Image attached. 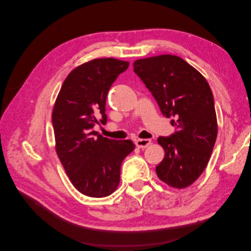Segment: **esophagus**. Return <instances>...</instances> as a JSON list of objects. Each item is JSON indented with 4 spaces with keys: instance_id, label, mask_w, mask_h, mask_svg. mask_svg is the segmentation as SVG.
<instances>
[{
    "instance_id": "obj_1",
    "label": "esophagus",
    "mask_w": 251,
    "mask_h": 251,
    "mask_svg": "<svg viewBox=\"0 0 251 251\" xmlns=\"http://www.w3.org/2000/svg\"><path fill=\"white\" fill-rule=\"evenodd\" d=\"M151 143V139H137V140L135 141L136 147L139 148V149H144V148H147V147H149V146H150Z\"/></svg>"
}]
</instances>
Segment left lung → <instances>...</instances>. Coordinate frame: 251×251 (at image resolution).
I'll return each instance as SVG.
<instances>
[{
    "instance_id": "8db88e82",
    "label": "left lung",
    "mask_w": 251,
    "mask_h": 251,
    "mask_svg": "<svg viewBox=\"0 0 251 251\" xmlns=\"http://www.w3.org/2000/svg\"><path fill=\"white\" fill-rule=\"evenodd\" d=\"M144 82L176 132L159 137L164 149L159 179L175 188L192 185L206 168L218 134L214 96L207 80L179 56L163 54L135 60Z\"/></svg>"
}]
</instances>
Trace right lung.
Returning a JSON list of instances; mask_svg holds the SVG:
<instances>
[{"label": "right lung", "mask_w": 251, "mask_h": 251, "mask_svg": "<svg viewBox=\"0 0 251 251\" xmlns=\"http://www.w3.org/2000/svg\"><path fill=\"white\" fill-rule=\"evenodd\" d=\"M130 63L96 58L72 70L65 79L52 112L55 150L71 183L83 195L102 198L120 181V166L135 149L131 140H114L93 131L107 123L105 100L112 83Z\"/></svg>", "instance_id": "right-lung-1"}]
</instances>
